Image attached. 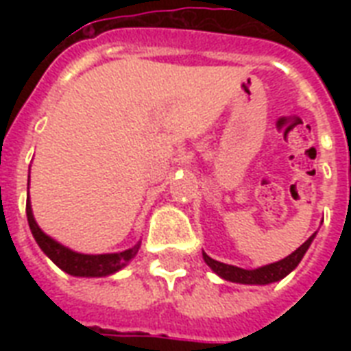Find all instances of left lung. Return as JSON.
Returning a JSON list of instances; mask_svg holds the SVG:
<instances>
[{
  "mask_svg": "<svg viewBox=\"0 0 351 351\" xmlns=\"http://www.w3.org/2000/svg\"><path fill=\"white\" fill-rule=\"evenodd\" d=\"M315 239V233L311 234L310 239L306 240L304 244L297 247V250L288 255L286 258L278 262H273V264H267V266L256 267V269H242V267L230 266V264H224V262H219L211 258L209 255H206L202 251V256L206 264H208L211 269H213L219 277H222L224 280H230V282H239V284H271L277 282L280 278H284L288 273H291L295 267L299 266V262L302 261V256L308 251L310 244Z\"/></svg>",
  "mask_w": 351,
  "mask_h": 351,
  "instance_id": "8db88e82",
  "label": "left lung"
}]
</instances>
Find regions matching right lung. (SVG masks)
Instances as JSON below:
<instances>
[{
  "label": "right lung",
  "instance_id": "add662e5",
  "mask_svg": "<svg viewBox=\"0 0 351 351\" xmlns=\"http://www.w3.org/2000/svg\"><path fill=\"white\" fill-rule=\"evenodd\" d=\"M27 220H29L32 237L41 247V251L60 269L73 275V277H107V275H112V273L120 271L121 267H125L140 250V242L129 250L120 251V253H104V255H85V253L69 250L63 244L51 239L49 234L43 233L40 226L36 224L30 200H27Z\"/></svg>",
  "mask_w": 351,
  "mask_h": 351
}]
</instances>
